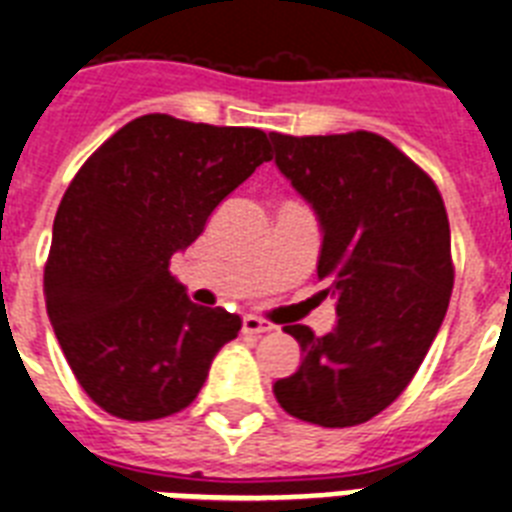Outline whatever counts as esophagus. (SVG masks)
<instances>
[{
    "mask_svg": "<svg viewBox=\"0 0 512 512\" xmlns=\"http://www.w3.org/2000/svg\"><path fill=\"white\" fill-rule=\"evenodd\" d=\"M241 329H244L247 335H263V332H271L273 324L271 321L260 319V316H255V313H247L244 321H241Z\"/></svg>",
    "mask_w": 512,
    "mask_h": 512,
    "instance_id": "34e87169",
    "label": "esophagus"
}]
</instances>
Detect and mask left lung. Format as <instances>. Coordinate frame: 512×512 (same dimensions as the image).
<instances>
[{"mask_svg": "<svg viewBox=\"0 0 512 512\" xmlns=\"http://www.w3.org/2000/svg\"><path fill=\"white\" fill-rule=\"evenodd\" d=\"M276 167L324 228L319 279L337 327H284L303 348L273 385L284 412L321 428H353L388 409L436 340L454 287L452 236L428 172L374 132H271Z\"/></svg>", "mask_w": 512, "mask_h": 512, "instance_id": "left-lung-1", "label": "left lung"}]
</instances>
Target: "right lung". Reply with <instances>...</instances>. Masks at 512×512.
<instances>
[{"instance_id":"1","label":"right lung","mask_w":512,"mask_h":512,"mask_svg":"<svg viewBox=\"0 0 512 512\" xmlns=\"http://www.w3.org/2000/svg\"><path fill=\"white\" fill-rule=\"evenodd\" d=\"M271 159L255 127L146 114L74 175L52 225L44 303L71 372L103 412L162 420L199 396L241 319L191 303L170 260Z\"/></svg>"}]
</instances>
